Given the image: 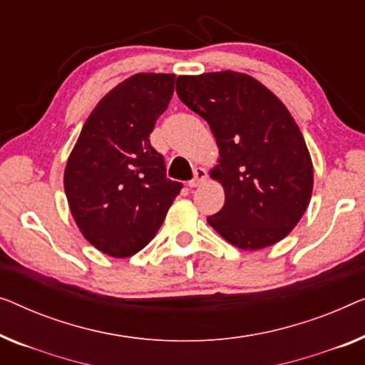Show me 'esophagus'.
<instances>
[{
    "instance_id": "1",
    "label": "esophagus",
    "mask_w": 365,
    "mask_h": 365,
    "mask_svg": "<svg viewBox=\"0 0 365 365\" xmlns=\"http://www.w3.org/2000/svg\"><path fill=\"white\" fill-rule=\"evenodd\" d=\"M205 179H207V171H205L204 168H195L194 178L189 181V187H199Z\"/></svg>"
}]
</instances>
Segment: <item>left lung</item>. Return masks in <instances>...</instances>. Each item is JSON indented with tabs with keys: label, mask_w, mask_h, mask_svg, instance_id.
Listing matches in <instances>:
<instances>
[{
	"label": "left lung",
	"mask_w": 365,
	"mask_h": 365,
	"mask_svg": "<svg viewBox=\"0 0 365 365\" xmlns=\"http://www.w3.org/2000/svg\"><path fill=\"white\" fill-rule=\"evenodd\" d=\"M182 103L207 121L219 148L210 178L225 202L207 224L242 250L283 240L303 217L313 192V161L282 100L257 78L222 71L179 76Z\"/></svg>",
	"instance_id": "1"
}]
</instances>
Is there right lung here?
<instances>
[{
	"instance_id": "add662e5",
	"label": "right lung",
	"mask_w": 365,
	"mask_h": 365,
	"mask_svg": "<svg viewBox=\"0 0 365 365\" xmlns=\"http://www.w3.org/2000/svg\"><path fill=\"white\" fill-rule=\"evenodd\" d=\"M174 73H135L97 103L68 155L64 189L87 242L125 258L145 248L182 184L166 178L150 145L156 120L174 92Z\"/></svg>"
}]
</instances>
